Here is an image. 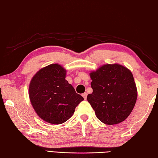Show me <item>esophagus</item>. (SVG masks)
<instances>
[{
    "label": "esophagus",
    "mask_w": 158,
    "mask_h": 158,
    "mask_svg": "<svg viewBox=\"0 0 158 158\" xmlns=\"http://www.w3.org/2000/svg\"><path fill=\"white\" fill-rule=\"evenodd\" d=\"M82 97L84 98V99H86V98H87V93H83Z\"/></svg>",
    "instance_id": "34e87169"
}]
</instances>
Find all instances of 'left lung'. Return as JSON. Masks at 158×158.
<instances>
[{
    "label": "left lung",
    "instance_id": "left-lung-1",
    "mask_svg": "<svg viewBox=\"0 0 158 158\" xmlns=\"http://www.w3.org/2000/svg\"><path fill=\"white\" fill-rule=\"evenodd\" d=\"M93 93L87 100L99 121L114 125L125 121L137 99V89L131 71L119 64H106L90 73Z\"/></svg>",
    "mask_w": 158,
    "mask_h": 158
}]
</instances>
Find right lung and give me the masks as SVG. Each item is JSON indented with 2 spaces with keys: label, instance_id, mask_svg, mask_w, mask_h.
<instances>
[{
  "label": "right lung",
  "instance_id": "right-lung-1",
  "mask_svg": "<svg viewBox=\"0 0 158 158\" xmlns=\"http://www.w3.org/2000/svg\"><path fill=\"white\" fill-rule=\"evenodd\" d=\"M66 69L51 64L35 73L29 85V98L35 111L51 124L65 123L84 100L65 80Z\"/></svg>",
  "mask_w": 158,
  "mask_h": 158
}]
</instances>
